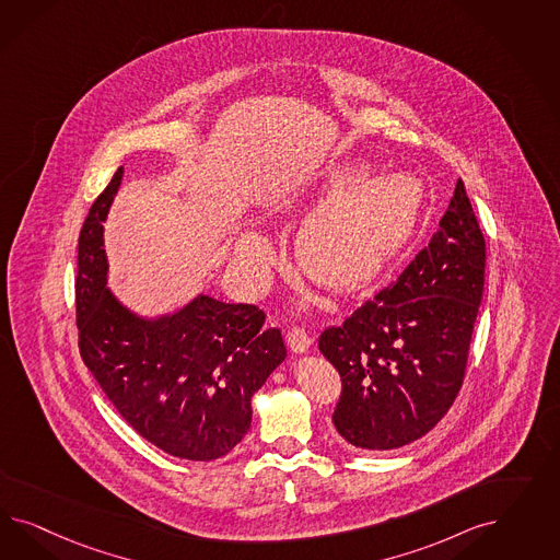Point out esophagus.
<instances>
[{
    "label": "esophagus",
    "instance_id": "34e87169",
    "mask_svg": "<svg viewBox=\"0 0 560 560\" xmlns=\"http://www.w3.org/2000/svg\"><path fill=\"white\" fill-rule=\"evenodd\" d=\"M310 342H312V339H310V335L305 332L304 328L293 326V328L289 330L288 345L293 353H304L305 349L310 347Z\"/></svg>",
    "mask_w": 560,
    "mask_h": 560
}]
</instances>
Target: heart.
<instances>
[{
  "instance_id": "obj_1",
  "label": "heart",
  "mask_w": 560,
  "mask_h": 560,
  "mask_svg": "<svg viewBox=\"0 0 560 560\" xmlns=\"http://www.w3.org/2000/svg\"><path fill=\"white\" fill-rule=\"evenodd\" d=\"M324 197H337L305 223L298 244L302 271L335 291L372 281L407 242L419 211L421 185L407 174L368 178L361 170H335ZM237 260L262 269L272 260L265 237L246 234L237 242Z\"/></svg>"
}]
</instances>
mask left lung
<instances>
[{"mask_svg":"<svg viewBox=\"0 0 560 560\" xmlns=\"http://www.w3.org/2000/svg\"><path fill=\"white\" fill-rule=\"evenodd\" d=\"M487 244L458 180L438 232L388 288L318 349L339 372L332 423L357 450H394L423 438L458 396L485 289Z\"/></svg>","mask_w":560,"mask_h":560,"instance_id":"8db88e82","label":"left lung"}]
</instances>
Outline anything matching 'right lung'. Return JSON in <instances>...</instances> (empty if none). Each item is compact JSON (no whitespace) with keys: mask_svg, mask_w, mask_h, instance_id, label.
I'll return each instance as SVG.
<instances>
[{"mask_svg":"<svg viewBox=\"0 0 560 560\" xmlns=\"http://www.w3.org/2000/svg\"><path fill=\"white\" fill-rule=\"evenodd\" d=\"M117 170L90 207L78 246L75 320L85 368L120 417L176 458L225 456L253 421V394L285 359L279 328L253 304L199 295L174 316L143 320L106 289L102 223Z\"/></svg>","mask_w":560,"mask_h":560,"instance_id":"1","label":"right lung"}]
</instances>
